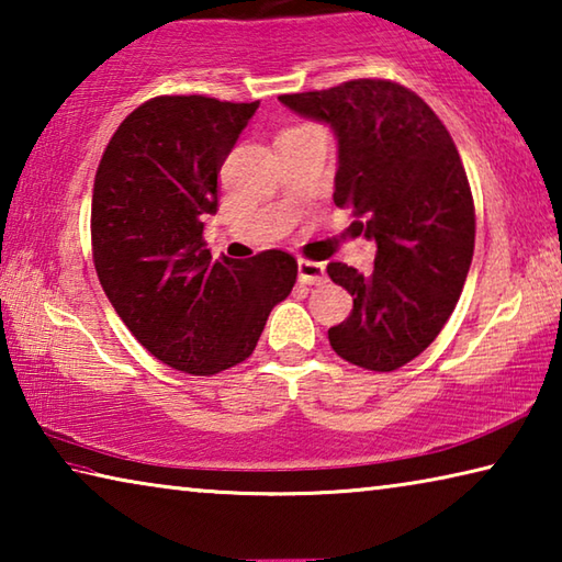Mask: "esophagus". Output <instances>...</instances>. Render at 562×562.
I'll list each match as a JSON object with an SVG mask.
<instances>
[{"instance_id":"34e87169","label":"esophagus","mask_w":562,"mask_h":562,"mask_svg":"<svg viewBox=\"0 0 562 562\" xmlns=\"http://www.w3.org/2000/svg\"><path fill=\"white\" fill-rule=\"evenodd\" d=\"M297 278L302 284H322L327 280L325 265L312 262V260H300L297 262Z\"/></svg>"}]
</instances>
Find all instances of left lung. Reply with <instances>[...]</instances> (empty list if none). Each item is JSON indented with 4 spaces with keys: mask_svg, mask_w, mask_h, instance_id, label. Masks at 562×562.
<instances>
[{
    "mask_svg": "<svg viewBox=\"0 0 562 562\" xmlns=\"http://www.w3.org/2000/svg\"><path fill=\"white\" fill-rule=\"evenodd\" d=\"M280 101L335 131V203L376 243L369 274L327 265L355 297L329 345L349 364L394 372L439 337L471 268L475 213L459 150L429 103L394 81L355 79Z\"/></svg>",
    "mask_w": 562,
    "mask_h": 562,
    "instance_id": "left-lung-1",
    "label": "left lung"
}]
</instances>
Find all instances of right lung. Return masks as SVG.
<instances>
[{
    "label": "right lung",
    "mask_w": 562,
    "mask_h": 562,
    "mask_svg": "<svg viewBox=\"0 0 562 562\" xmlns=\"http://www.w3.org/2000/svg\"><path fill=\"white\" fill-rule=\"evenodd\" d=\"M260 103L158 97L113 133L93 180V265L123 325L164 364L211 376L252 355L297 280L282 250L213 260L217 173Z\"/></svg>",
    "instance_id": "1"
}]
</instances>
